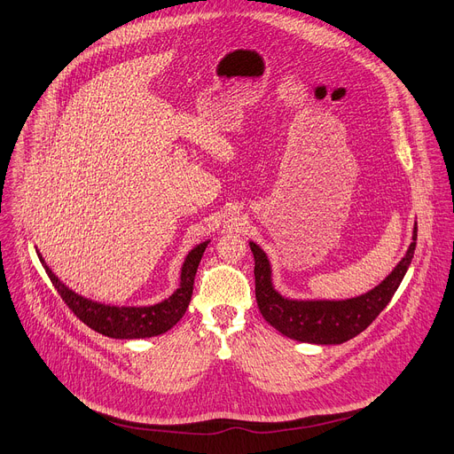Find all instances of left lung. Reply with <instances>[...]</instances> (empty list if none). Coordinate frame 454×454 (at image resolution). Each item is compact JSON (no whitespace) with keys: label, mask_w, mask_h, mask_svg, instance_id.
<instances>
[{"label":"left lung","mask_w":454,"mask_h":454,"mask_svg":"<svg viewBox=\"0 0 454 454\" xmlns=\"http://www.w3.org/2000/svg\"><path fill=\"white\" fill-rule=\"evenodd\" d=\"M255 259L257 306L277 332L299 342L342 344L362 333L389 304L411 264L417 248V224L413 242L396 268L373 290L346 301H294L282 297L271 282L268 255L250 240Z\"/></svg>","instance_id":"left-lung-1"}]
</instances>
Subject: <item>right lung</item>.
Here are the masks:
<instances>
[{
	"mask_svg": "<svg viewBox=\"0 0 454 454\" xmlns=\"http://www.w3.org/2000/svg\"><path fill=\"white\" fill-rule=\"evenodd\" d=\"M210 240L200 242L199 246L186 255L183 268H181V284L177 290L159 304L153 306H108L101 304L90 299H85L77 295L75 292L68 290V287L54 275V271L45 264L43 257H39L41 264H43L47 275L51 277L54 287L65 304L74 311V315L85 322L94 332L110 337V339H150L167 333L172 329L184 315L192 294H193V278L200 262V257L208 246Z\"/></svg>",
	"mask_w": 454,
	"mask_h": 454,
	"instance_id": "1",
	"label": "right lung"
}]
</instances>
